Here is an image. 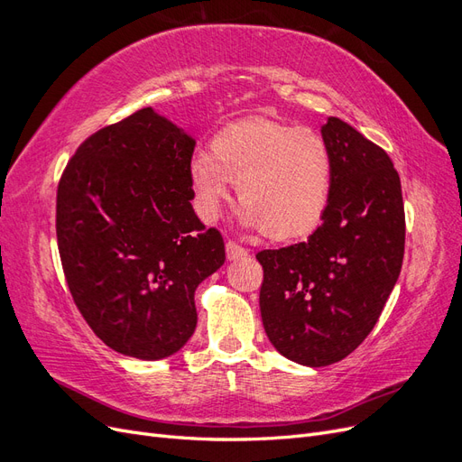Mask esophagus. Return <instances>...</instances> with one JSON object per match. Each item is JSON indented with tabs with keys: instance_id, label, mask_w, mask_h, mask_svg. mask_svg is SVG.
Instances as JSON below:
<instances>
[{
	"instance_id": "obj_1",
	"label": "esophagus",
	"mask_w": 462,
	"mask_h": 462,
	"mask_svg": "<svg viewBox=\"0 0 462 462\" xmlns=\"http://www.w3.org/2000/svg\"><path fill=\"white\" fill-rule=\"evenodd\" d=\"M226 250H227V258H229V260H241V258H245V256L248 254V250H246L245 246L236 245V243H233V241H227Z\"/></svg>"
}]
</instances>
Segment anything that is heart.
Returning <instances> with one entry per match:
<instances>
[{"instance_id":"b5f03b06","label":"heart","mask_w":462,"mask_h":462,"mask_svg":"<svg viewBox=\"0 0 462 462\" xmlns=\"http://www.w3.org/2000/svg\"><path fill=\"white\" fill-rule=\"evenodd\" d=\"M189 167L200 216L214 221L236 183L246 227L273 241L302 236L324 217L333 187V156L324 136L272 119L233 123Z\"/></svg>"}]
</instances>
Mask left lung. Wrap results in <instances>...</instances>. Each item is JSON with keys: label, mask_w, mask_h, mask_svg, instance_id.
<instances>
[{"label": "left lung", "mask_w": 462, "mask_h": 462, "mask_svg": "<svg viewBox=\"0 0 462 462\" xmlns=\"http://www.w3.org/2000/svg\"><path fill=\"white\" fill-rule=\"evenodd\" d=\"M321 136L333 156L324 221L309 241L256 254L268 339L314 368L343 360L368 337L404 254L401 179L387 152L337 117Z\"/></svg>", "instance_id": "left-lung-1"}]
</instances>
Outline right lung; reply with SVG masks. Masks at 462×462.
Instances as JSON below:
<instances>
[{
  "label": "right lung",
  "instance_id": "obj_1",
  "mask_svg": "<svg viewBox=\"0 0 462 462\" xmlns=\"http://www.w3.org/2000/svg\"><path fill=\"white\" fill-rule=\"evenodd\" d=\"M197 141L152 107L96 131L69 160L55 199L65 282L114 351L158 360L197 328L194 291L226 262L192 209Z\"/></svg>",
  "mask_w": 462,
  "mask_h": 462
}]
</instances>
